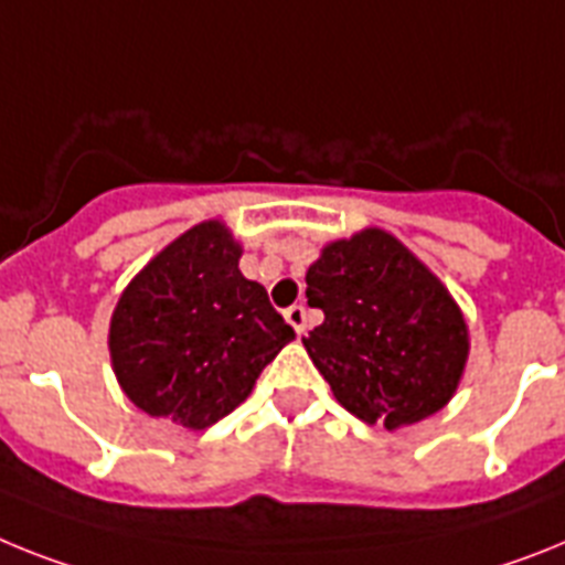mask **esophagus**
I'll list each match as a JSON object with an SVG mask.
<instances>
[{
	"label": "esophagus",
	"mask_w": 565,
	"mask_h": 565,
	"mask_svg": "<svg viewBox=\"0 0 565 565\" xmlns=\"http://www.w3.org/2000/svg\"><path fill=\"white\" fill-rule=\"evenodd\" d=\"M284 319H287V324H290L298 335L307 333V310L301 305L287 307V310H284Z\"/></svg>",
	"instance_id": "1"
}]
</instances>
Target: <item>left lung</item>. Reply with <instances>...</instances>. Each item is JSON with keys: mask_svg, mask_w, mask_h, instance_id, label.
<instances>
[{"mask_svg": "<svg viewBox=\"0 0 565 565\" xmlns=\"http://www.w3.org/2000/svg\"><path fill=\"white\" fill-rule=\"evenodd\" d=\"M307 305L324 321L301 341L353 416L399 430L454 399L471 350L466 316L396 235L367 226L324 244Z\"/></svg>", "mask_w": 565, "mask_h": 565, "instance_id": "left-lung-1", "label": "left lung"}]
</instances>
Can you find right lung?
<instances>
[{
    "label": "right lung",
    "instance_id": "1",
    "mask_svg": "<svg viewBox=\"0 0 565 565\" xmlns=\"http://www.w3.org/2000/svg\"><path fill=\"white\" fill-rule=\"evenodd\" d=\"M241 255L244 246L224 221H201L120 292L108 324L111 371L143 414L210 428L296 339L267 290L244 278Z\"/></svg>",
    "mask_w": 565,
    "mask_h": 565
}]
</instances>
